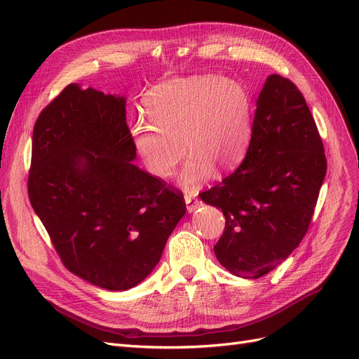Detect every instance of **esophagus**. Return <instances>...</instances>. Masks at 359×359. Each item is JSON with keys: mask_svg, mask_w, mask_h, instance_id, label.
Wrapping results in <instances>:
<instances>
[{"mask_svg": "<svg viewBox=\"0 0 359 359\" xmlns=\"http://www.w3.org/2000/svg\"><path fill=\"white\" fill-rule=\"evenodd\" d=\"M184 201H186V203H187L189 212H194L202 205V202L196 198V193H193V191H186V194H184Z\"/></svg>", "mask_w": 359, "mask_h": 359, "instance_id": "obj_1", "label": "esophagus"}]
</instances>
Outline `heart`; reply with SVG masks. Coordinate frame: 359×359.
<instances>
[{"instance_id":"heart-1","label":"heart","mask_w":359,"mask_h":359,"mask_svg":"<svg viewBox=\"0 0 359 359\" xmlns=\"http://www.w3.org/2000/svg\"><path fill=\"white\" fill-rule=\"evenodd\" d=\"M151 124L133 127V144L147 169L169 178L184 154L180 184L187 190L208 180L214 168L233 169L252 137V100L243 85L205 74L157 85L145 99Z\"/></svg>"}]
</instances>
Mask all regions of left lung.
I'll return each mask as SVG.
<instances>
[{
    "label": "left lung",
    "instance_id": "obj_1",
    "mask_svg": "<svg viewBox=\"0 0 359 359\" xmlns=\"http://www.w3.org/2000/svg\"><path fill=\"white\" fill-rule=\"evenodd\" d=\"M327 157L316 123L297 85L269 74L256 102L244 161L201 199L223 211L226 226L214 253L243 278L278 266L307 233Z\"/></svg>",
    "mask_w": 359,
    "mask_h": 359
}]
</instances>
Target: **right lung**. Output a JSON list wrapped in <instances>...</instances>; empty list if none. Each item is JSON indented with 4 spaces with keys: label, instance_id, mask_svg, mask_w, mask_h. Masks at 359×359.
<instances>
[{
    "label": "right lung",
    "instance_id": "right-lung-1",
    "mask_svg": "<svg viewBox=\"0 0 359 359\" xmlns=\"http://www.w3.org/2000/svg\"><path fill=\"white\" fill-rule=\"evenodd\" d=\"M135 160L126 97L70 83L37 118L31 206L66 268L107 290L153 273L187 210L178 190Z\"/></svg>",
    "mask_w": 359,
    "mask_h": 359
}]
</instances>
